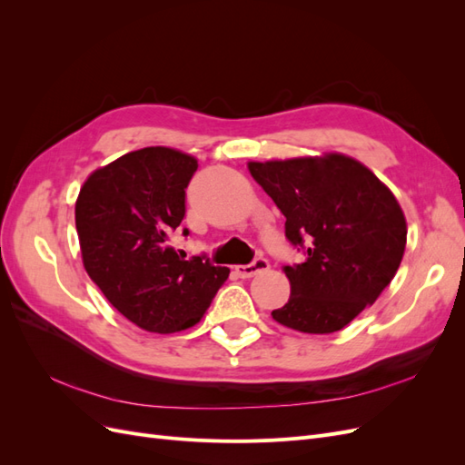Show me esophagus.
<instances>
[{"mask_svg":"<svg viewBox=\"0 0 465 465\" xmlns=\"http://www.w3.org/2000/svg\"><path fill=\"white\" fill-rule=\"evenodd\" d=\"M267 267H270V262H267L265 258H256L252 263H246V265H236V273L238 277L242 279H250L258 275L260 272H265Z\"/></svg>","mask_w":465,"mask_h":465,"instance_id":"obj_1","label":"esophagus"}]
</instances>
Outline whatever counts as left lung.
<instances>
[{
  "label": "left lung",
  "mask_w": 465,
  "mask_h": 465,
  "mask_svg": "<svg viewBox=\"0 0 465 465\" xmlns=\"http://www.w3.org/2000/svg\"><path fill=\"white\" fill-rule=\"evenodd\" d=\"M248 168L287 217V241L306 256L285 267L291 297L273 320L304 333L345 328L401 263L407 224L398 200L367 166L337 153Z\"/></svg>",
  "instance_id": "left-lung-1"
}]
</instances>
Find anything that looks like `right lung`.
Here are the masks:
<instances>
[{
	"instance_id": "right-lung-1",
	"label": "right lung",
	"mask_w": 465,
	"mask_h": 465,
	"mask_svg": "<svg viewBox=\"0 0 465 465\" xmlns=\"http://www.w3.org/2000/svg\"><path fill=\"white\" fill-rule=\"evenodd\" d=\"M195 171L198 161L186 153L132 151L94 171L75 203L89 277L120 314L147 331L195 326L231 273L205 254L186 260L171 244L186 215V188Z\"/></svg>"
}]
</instances>
